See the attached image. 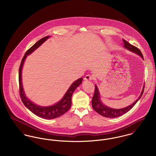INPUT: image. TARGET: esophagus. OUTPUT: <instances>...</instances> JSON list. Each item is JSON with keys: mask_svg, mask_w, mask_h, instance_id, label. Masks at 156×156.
Wrapping results in <instances>:
<instances>
[{"mask_svg": "<svg viewBox=\"0 0 156 156\" xmlns=\"http://www.w3.org/2000/svg\"><path fill=\"white\" fill-rule=\"evenodd\" d=\"M93 79V77L92 76H91L90 75H87L85 77V78H84V80H85V81H89V80H92Z\"/></svg>", "mask_w": 156, "mask_h": 156, "instance_id": "esophagus-1", "label": "esophagus"}]
</instances>
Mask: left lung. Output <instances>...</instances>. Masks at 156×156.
Returning a JSON list of instances; mask_svg holds the SVG:
<instances>
[{
	"instance_id": "8db88e82",
	"label": "left lung",
	"mask_w": 156,
	"mask_h": 156,
	"mask_svg": "<svg viewBox=\"0 0 156 156\" xmlns=\"http://www.w3.org/2000/svg\"><path fill=\"white\" fill-rule=\"evenodd\" d=\"M122 41L124 44V47L127 48L128 50L133 51L134 53H137V55H140L142 58H144L143 55L140 50L137 48L136 47L134 46L133 45L130 44L129 42H127L126 40L122 39ZM144 88L145 85L144 86L143 89L142 90V92L139 97V98L134 102L130 106H129L127 108H122V109H112L110 108L105 105H104L101 100H100V93L98 91V89L97 88V87L95 85V91H94V96L92 98V108L94 109V111L97 112L100 115L106 117V118H116L118 116H120L125 113H126L127 112L129 111L134 106L135 104L138 101V100L140 98L142 97L144 90Z\"/></svg>"
}]
</instances>
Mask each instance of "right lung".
<instances>
[{
  "instance_id": "obj_1",
  "label": "right lung",
  "mask_w": 156,
  "mask_h": 156,
  "mask_svg": "<svg viewBox=\"0 0 156 156\" xmlns=\"http://www.w3.org/2000/svg\"><path fill=\"white\" fill-rule=\"evenodd\" d=\"M49 37L47 36L43 38L42 39L38 41L35 44L32 45L30 48H29L24 54V56L23 58L20 68H19V91L21 100L23 103L24 106L33 113L36 115L37 116L44 118V119H54L58 118L66 112H67L70 108L71 105V97L73 94L75 89H76L82 82L83 78L81 77L77 80H76L68 89V90L64 96V97L60 100L58 103L55 105L48 106V107H41L38 106L32 102H31L26 96L23 88L22 82V69L23 65L24 64V60L27 56V55L32 53L35 49H37L39 46L42 44Z\"/></svg>"
}]
</instances>
